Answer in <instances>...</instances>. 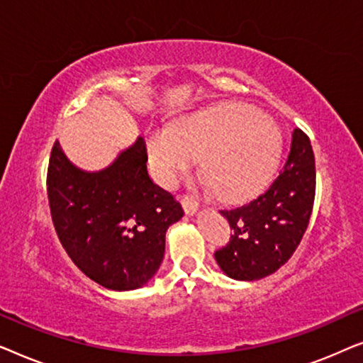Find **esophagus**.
I'll return each instance as SVG.
<instances>
[{
    "label": "esophagus",
    "instance_id": "obj_1",
    "mask_svg": "<svg viewBox=\"0 0 363 363\" xmlns=\"http://www.w3.org/2000/svg\"><path fill=\"white\" fill-rule=\"evenodd\" d=\"M182 205H183V210H185L186 215H195L198 206H200V205H198V201L191 195H183L182 196Z\"/></svg>",
    "mask_w": 363,
    "mask_h": 363
}]
</instances>
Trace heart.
Segmentation results:
<instances>
[{
	"instance_id": "1",
	"label": "heart",
	"mask_w": 363,
	"mask_h": 363,
	"mask_svg": "<svg viewBox=\"0 0 363 363\" xmlns=\"http://www.w3.org/2000/svg\"><path fill=\"white\" fill-rule=\"evenodd\" d=\"M147 148L158 178L175 183L201 160V172L225 200H246L264 190L281 155L276 123L245 104H220L193 112L175 128L148 132Z\"/></svg>"
}]
</instances>
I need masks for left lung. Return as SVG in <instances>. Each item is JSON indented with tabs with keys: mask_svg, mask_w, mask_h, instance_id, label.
<instances>
[{
	"mask_svg": "<svg viewBox=\"0 0 363 363\" xmlns=\"http://www.w3.org/2000/svg\"><path fill=\"white\" fill-rule=\"evenodd\" d=\"M314 196V152L309 137L294 128L271 186L246 205L220 211L233 230L230 242L215 252L221 271L236 281H257L284 266L307 230Z\"/></svg>",
	"mask_w": 363,
	"mask_h": 363,
	"instance_id": "8db88e82",
	"label": "left lung"
}]
</instances>
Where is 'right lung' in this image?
<instances>
[{"label": "right lung", "instance_id": "1", "mask_svg": "<svg viewBox=\"0 0 363 363\" xmlns=\"http://www.w3.org/2000/svg\"><path fill=\"white\" fill-rule=\"evenodd\" d=\"M142 137L112 165L84 172L56 140L48 198L57 238L74 264L112 291H132L155 276L168 226L183 216L173 195L152 182Z\"/></svg>", "mask_w": 363, "mask_h": 363}]
</instances>
